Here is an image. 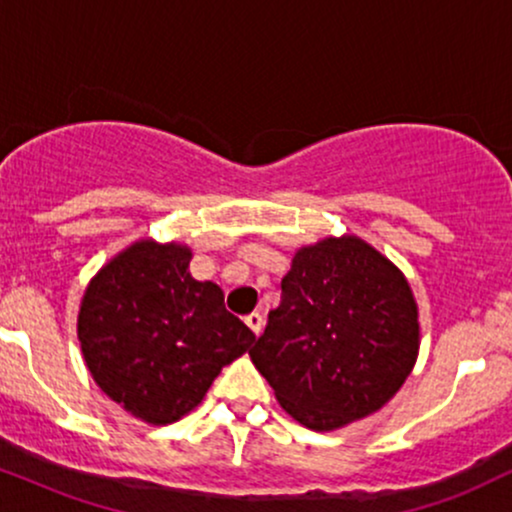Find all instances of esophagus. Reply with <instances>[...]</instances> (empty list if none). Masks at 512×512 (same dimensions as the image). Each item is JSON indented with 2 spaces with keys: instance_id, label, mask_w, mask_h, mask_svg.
<instances>
[{
  "instance_id": "1",
  "label": "esophagus",
  "mask_w": 512,
  "mask_h": 512,
  "mask_svg": "<svg viewBox=\"0 0 512 512\" xmlns=\"http://www.w3.org/2000/svg\"><path fill=\"white\" fill-rule=\"evenodd\" d=\"M245 325H248L250 330L255 332V334H260V332H262V325H264V317H262V313H257V310H255V313L245 315Z\"/></svg>"
}]
</instances>
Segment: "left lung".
<instances>
[{
  "label": "left lung",
  "mask_w": 512,
  "mask_h": 512,
  "mask_svg": "<svg viewBox=\"0 0 512 512\" xmlns=\"http://www.w3.org/2000/svg\"><path fill=\"white\" fill-rule=\"evenodd\" d=\"M419 356V308L399 269L356 236L293 255L281 303L250 349L298 424L334 431L395 397Z\"/></svg>",
  "instance_id": "left-lung-1"
}]
</instances>
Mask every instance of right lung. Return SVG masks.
Returning <instances> with one entry per match:
<instances>
[{
	"label": "right lung",
	"mask_w": 512,
	"mask_h": 512,
	"mask_svg": "<svg viewBox=\"0 0 512 512\" xmlns=\"http://www.w3.org/2000/svg\"><path fill=\"white\" fill-rule=\"evenodd\" d=\"M192 250L137 240L91 279L76 334L93 380L137 419L166 426L202 402L223 366L255 342L214 281L190 274Z\"/></svg>",
	"instance_id": "right-lung-1"
}]
</instances>
